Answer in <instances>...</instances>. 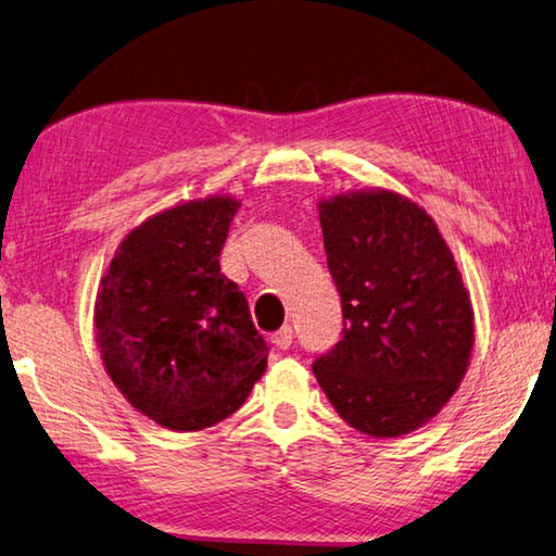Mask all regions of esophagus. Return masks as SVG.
I'll return each instance as SVG.
<instances>
[{"instance_id": "1", "label": "esophagus", "mask_w": 556, "mask_h": 556, "mask_svg": "<svg viewBox=\"0 0 556 556\" xmlns=\"http://www.w3.org/2000/svg\"><path fill=\"white\" fill-rule=\"evenodd\" d=\"M270 342L276 344L278 350H288L290 344H293V327H290V325H283V327H280L278 332H273V334H270Z\"/></svg>"}]
</instances>
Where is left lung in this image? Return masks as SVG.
<instances>
[{
    "mask_svg": "<svg viewBox=\"0 0 556 556\" xmlns=\"http://www.w3.org/2000/svg\"><path fill=\"white\" fill-rule=\"evenodd\" d=\"M317 212L344 330L315 377L352 429H421L458 391L476 340L458 263L426 208L391 189L320 199Z\"/></svg>",
    "mask_w": 556,
    "mask_h": 556,
    "instance_id": "left-lung-1",
    "label": "left lung"
}]
</instances>
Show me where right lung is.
Returning <instances> with one entry per match:
<instances>
[{"label":"right lung","instance_id":"right-lung-1","mask_svg":"<svg viewBox=\"0 0 556 556\" xmlns=\"http://www.w3.org/2000/svg\"><path fill=\"white\" fill-rule=\"evenodd\" d=\"M239 206L214 194L144 218L100 278L93 323L108 377L169 431L231 416L266 371L245 295L218 266Z\"/></svg>","mask_w":556,"mask_h":556}]
</instances>
